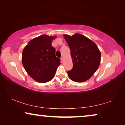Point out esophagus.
I'll return each instance as SVG.
<instances>
[{
	"instance_id": "esophagus-1",
	"label": "esophagus",
	"mask_w": 125,
	"mask_h": 125,
	"mask_svg": "<svg viewBox=\"0 0 125 125\" xmlns=\"http://www.w3.org/2000/svg\"><path fill=\"white\" fill-rule=\"evenodd\" d=\"M60 59H61V61H63V60H64V57H63L62 56V57H61L60 58Z\"/></svg>"
}]
</instances>
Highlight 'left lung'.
I'll return each mask as SVG.
<instances>
[{"label": "left lung", "instance_id": "1", "mask_svg": "<svg viewBox=\"0 0 125 125\" xmlns=\"http://www.w3.org/2000/svg\"><path fill=\"white\" fill-rule=\"evenodd\" d=\"M69 45L73 68L67 72L70 79L83 83L91 77L98 69L101 53L96 44L85 36L76 33L72 36L64 35Z\"/></svg>", "mask_w": 125, "mask_h": 125}]
</instances>
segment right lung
Returning <instances> with one entry per match:
<instances>
[{
	"instance_id": "add662e5",
	"label": "right lung",
	"mask_w": 125,
	"mask_h": 125,
	"mask_svg": "<svg viewBox=\"0 0 125 125\" xmlns=\"http://www.w3.org/2000/svg\"><path fill=\"white\" fill-rule=\"evenodd\" d=\"M56 36L42 35L27 44L22 53V63L27 73L39 83L51 81L60 64L56 57V50L52 46Z\"/></svg>"
}]
</instances>
